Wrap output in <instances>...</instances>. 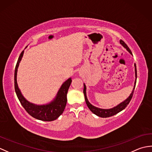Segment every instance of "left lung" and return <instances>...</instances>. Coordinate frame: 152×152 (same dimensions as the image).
Wrapping results in <instances>:
<instances>
[{
  "mask_svg": "<svg viewBox=\"0 0 152 152\" xmlns=\"http://www.w3.org/2000/svg\"><path fill=\"white\" fill-rule=\"evenodd\" d=\"M119 42H120V44L125 48L126 50H127L129 51V52L131 55H133V54H132L131 50L129 49V47L127 46V45L126 44L124 41H123L122 40H120ZM134 71H135V81H134V88H133V91H132L130 95L129 96V97L126 99L124 101H123L122 102L120 103V104H119L118 105H117L116 106H114V107L112 108L102 109V108H97V107H96V106H94L93 105H92L91 103L89 102L88 98H87L86 86L85 83H83V94H84L85 100H86V102L87 104V106H88V107L89 108L90 110H91L93 113V114L99 116V117L108 118V117H110V116L117 114L118 113L122 111L123 110L125 109L126 107H127V106L129 104V102L131 101L132 97H133L134 90V88H135V86H136L137 78L136 64H134Z\"/></svg>",
  "mask_w": 152,
  "mask_h": 152,
  "instance_id": "obj_1",
  "label": "left lung"
}]
</instances>
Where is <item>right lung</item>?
Segmentation results:
<instances>
[{
  "label": "right lung",
  "instance_id": "add662e5",
  "mask_svg": "<svg viewBox=\"0 0 152 152\" xmlns=\"http://www.w3.org/2000/svg\"><path fill=\"white\" fill-rule=\"evenodd\" d=\"M26 47V48H27ZM24 50L21 53L19 56L17 64H16L15 73H14V87L15 91L17 95L19 102H21L23 107L32 117L36 118L39 120L44 121H51L56 120L63 114L66 104V94L69 90L70 83L72 82L71 78L66 80L59 88L56 97L53 101L46 104H35L33 103L28 102L25 99L19 89L17 82V73L19 65V63L23 56Z\"/></svg>",
  "mask_w": 152,
  "mask_h": 152
}]
</instances>
